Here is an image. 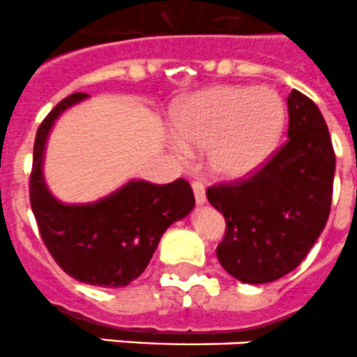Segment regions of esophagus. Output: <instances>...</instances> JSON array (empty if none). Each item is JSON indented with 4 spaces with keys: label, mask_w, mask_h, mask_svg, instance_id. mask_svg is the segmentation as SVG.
<instances>
[{
    "label": "esophagus",
    "mask_w": 357,
    "mask_h": 357,
    "mask_svg": "<svg viewBox=\"0 0 357 357\" xmlns=\"http://www.w3.org/2000/svg\"><path fill=\"white\" fill-rule=\"evenodd\" d=\"M192 190H194V197H196L197 205H203L206 202L205 196V187H203L202 181H192Z\"/></svg>",
    "instance_id": "34e87169"
}]
</instances>
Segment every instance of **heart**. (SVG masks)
<instances>
[{
  "mask_svg": "<svg viewBox=\"0 0 357 357\" xmlns=\"http://www.w3.org/2000/svg\"><path fill=\"white\" fill-rule=\"evenodd\" d=\"M287 107L268 86L220 85L190 96L176 116L174 151L208 146V167L221 178H243L268 161L285 128Z\"/></svg>",
  "mask_w": 357,
  "mask_h": 357,
  "instance_id": "heart-1",
  "label": "heart"
}]
</instances>
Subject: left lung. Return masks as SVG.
Instances as JSON below:
<instances>
[{"label": "left lung", "mask_w": 357, "mask_h": 357, "mask_svg": "<svg viewBox=\"0 0 357 357\" xmlns=\"http://www.w3.org/2000/svg\"><path fill=\"white\" fill-rule=\"evenodd\" d=\"M289 139L247 179L206 188L225 215L218 248L221 266L243 283H271L292 272L325 229L331 214L336 155L321 112L292 91Z\"/></svg>", "instance_id": "1"}]
</instances>
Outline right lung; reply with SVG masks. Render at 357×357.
I'll return each mask as SVG.
<instances>
[{
  "label": "right lung",
  "mask_w": 357,
  "mask_h": 357,
  "mask_svg": "<svg viewBox=\"0 0 357 357\" xmlns=\"http://www.w3.org/2000/svg\"><path fill=\"white\" fill-rule=\"evenodd\" d=\"M85 98V92L70 94L41 121L34 142L31 206L45 247L63 272L82 283L118 289L143 274L165 230L194 208V194L183 178L167 185L132 179L89 205L58 202L41 172L45 143L59 114Z\"/></svg>",
  "instance_id": "1"
}]
</instances>
